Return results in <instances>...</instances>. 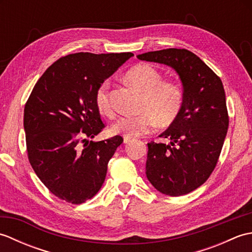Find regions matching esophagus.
<instances>
[{"instance_id": "34e87169", "label": "esophagus", "mask_w": 252, "mask_h": 252, "mask_svg": "<svg viewBox=\"0 0 252 252\" xmlns=\"http://www.w3.org/2000/svg\"><path fill=\"white\" fill-rule=\"evenodd\" d=\"M134 140H132V138H127V137H125V140H123V142H125V144H130L132 143Z\"/></svg>"}]
</instances>
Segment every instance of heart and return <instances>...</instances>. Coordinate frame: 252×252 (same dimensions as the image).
Masks as SVG:
<instances>
[{
	"instance_id": "1",
	"label": "heart",
	"mask_w": 252,
	"mask_h": 252,
	"mask_svg": "<svg viewBox=\"0 0 252 252\" xmlns=\"http://www.w3.org/2000/svg\"><path fill=\"white\" fill-rule=\"evenodd\" d=\"M126 81L142 93L138 105L141 114L121 117L112 126L116 134L135 138L149 134L158 125L167 127L173 125L180 116L184 103V93L173 81H163V74L151 63H138L125 76ZM95 105L101 115L115 116L109 92V82L104 81L96 89Z\"/></svg>"
}]
</instances>
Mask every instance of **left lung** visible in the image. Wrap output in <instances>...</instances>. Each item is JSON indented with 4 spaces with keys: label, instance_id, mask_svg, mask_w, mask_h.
Masks as SVG:
<instances>
[{
    "label": "left lung",
    "instance_id": "1",
    "mask_svg": "<svg viewBox=\"0 0 252 252\" xmlns=\"http://www.w3.org/2000/svg\"><path fill=\"white\" fill-rule=\"evenodd\" d=\"M137 58L172 67L183 83V108L160 135L169 138L170 144H147L146 176L162 194H189L211 175L225 140L229 119L223 83L189 50L148 52Z\"/></svg>",
    "mask_w": 252,
    "mask_h": 252
}]
</instances>
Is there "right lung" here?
Returning <instances> with one entry per match:
<instances>
[{"instance_id":"add662e5","label":"right lung","mask_w":252,"mask_h":252,"mask_svg":"<svg viewBox=\"0 0 252 252\" xmlns=\"http://www.w3.org/2000/svg\"><path fill=\"white\" fill-rule=\"evenodd\" d=\"M131 56L81 52L61 57L37 80L27 100L24 127L29 162L42 183L63 201L80 205L104 183L107 165L123 138L87 141L105 127L94 95Z\"/></svg>"}]
</instances>
